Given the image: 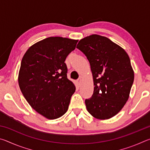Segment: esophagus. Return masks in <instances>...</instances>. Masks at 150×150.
<instances>
[{
  "label": "esophagus",
  "instance_id": "obj_1",
  "mask_svg": "<svg viewBox=\"0 0 150 150\" xmlns=\"http://www.w3.org/2000/svg\"><path fill=\"white\" fill-rule=\"evenodd\" d=\"M77 83L79 87V86L81 85V79H79L77 81Z\"/></svg>",
  "mask_w": 150,
  "mask_h": 150
}]
</instances>
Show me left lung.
I'll return each instance as SVG.
<instances>
[{"instance_id": "left-lung-1", "label": "left lung", "mask_w": 150, "mask_h": 150, "mask_svg": "<svg viewBox=\"0 0 150 150\" xmlns=\"http://www.w3.org/2000/svg\"><path fill=\"white\" fill-rule=\"evenodd\" d=\"M90 63L94 91L85 99L88 112L106 120L115 116L128 100L134 74L125 50L110 40L93 34L81 40L77 45Z\"/></svg>"}]
</instances>
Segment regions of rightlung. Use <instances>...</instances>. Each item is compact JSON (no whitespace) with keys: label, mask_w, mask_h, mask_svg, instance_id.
I'll use <instances>...</instances> for the list:
<instances>
[{"label":"right lung","mask_w":150,"mask_h":150,"mask_svg":"<svg viewBox=\"0 0 150 150\" xmlns=\"http://www.w3.org/2000/svg\"><path fill=\"white\" fill-rule=\"evenodd\" d=\"M78 40L50 37L32 45L21 62L20 90L29 105L40 115L54 120L67 112L75 87L67 77L66 57Z\"/></svg>","instance_id":"add662e5"}]
</instances>
